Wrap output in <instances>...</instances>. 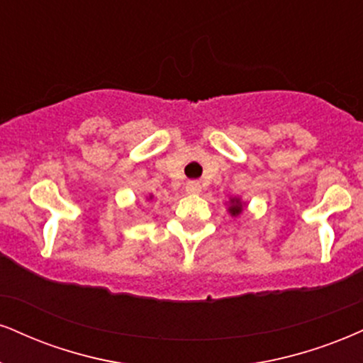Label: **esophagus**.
I'll use <instances>...</instances> for the list:
<instances>
[{"mask_svg": "<svg viewBox=\"0 0 363 363\" xmlns=\"http://www.w3.org/2000/svg\"><path fill=\"white\" fill-rule=\"evenodd\" d=\"M186 191L189 194H199L201 193V184L198 181H189L186 184Z\"/></svg>", "mask_w": 363, "mask_h": 363, "instance_id": "34e87169", "label": "esophagus"}]
</instances>
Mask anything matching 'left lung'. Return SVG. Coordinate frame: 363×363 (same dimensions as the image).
Masks as SVG:
<instances>
[{
  "label": "left lung",
  "mask_w": 363,
  "mask_h": 363,
  "mask_svg": "<svg viewBox=\"0 0 363 363\" xmlns=\"http://www.w3.org/2000/svg\"><path fill=\"white\" fill-rule=\"evenodd\" d=\"M242 209H243L242 201H240L238 198L230 199V208H228V211H230L231 216H238L240 213H242Z\"/></svg>",
  "instance_id": "1"
}]
</instances>
